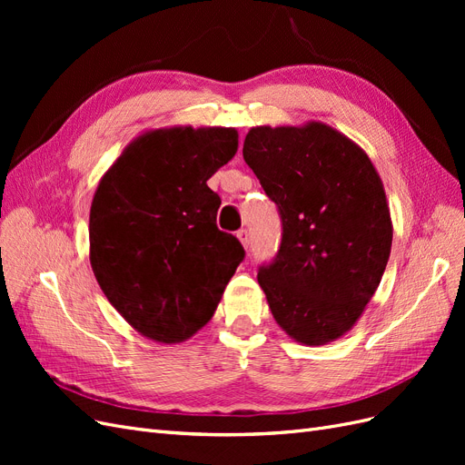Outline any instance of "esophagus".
<instances>
[{
  "label": "esophagus",
  "instance_id": "obj_1",
  "mask_svg": "<svg viewBox=\"0 0 465 465\" xmlns=\"http://www.w3.org/2000/svg\"><path fill=\"white\" fill-rule=\"evenodd\" d=\"M236 236H238V241H241V244L244 246V248H248L250 246V232L246 231V229H241L236 232Z\"/></svg>",
  "mask_w": 465,
  "mask_h": 465
}]
</instances>
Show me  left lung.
<instances>
[{
	"label": "left lung",
	"instance_id": "1",
	"mask_svg": "<svg viewBox=\"0 0 465 465\" xmlns=\"http://www.w3.org/2000/svg\"><path fill=\"white\" fill-rule=\"evenodd\" d=\"M242 154L277 203L283 238L258 283L291 340H340L376 292L391 250L384 184L353 139L331 125H256Z\"/></svg>",
	"mask_w": 465,
	"mask_h": 465
}]
</instances>
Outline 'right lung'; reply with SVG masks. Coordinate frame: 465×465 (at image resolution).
Segmentation results:
<instances>
[{
    "instance_id": "obj_1",
    "label": "right lung",
    "mask_w": 465,
    "mask_h": 465,
    "mask_svg": "<svg viewBox=\"0 0 465 465\" xmlns=\"http://www.w3.org/2000/svg\"><path fill=\"white\" fill-rule=\"evenodd\" d=\"M238 149L234 128L147 130L124 147L96 186L89 260L110 304L147 340L174 345L213 318L244 258L217 229L207 186Z\"/></svg>"
}]
</instances>
